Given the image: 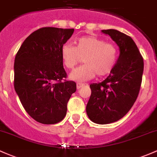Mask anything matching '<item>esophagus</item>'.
I'll return each instance as SVG.
<instances>
[{"instance_id": "esophagus-1", "label": "esophagus", "mask_w": 157, "mask_h": 157, "mask_svg": "<svg viewBox=\"0 0 157 157\" xmlns=\"http://www.w3.org/2000/svg\"><path fill=\"white\" fill-rule=\"evenodd\" d=\"M83 85H84V84L79 83V82H78V83L76 84V87H77V89H78H78L81 88V87H82Z\"/></svg>"}]
</instances>
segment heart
Segmentation results:
<instances>
[{"label":"heart","instance_id":"heart-1","mask_svg":"<svg viewBox=\"0 0 157 157\" xmlns=\"http://www.w3.org/2000/svg\"><path fill=\"white\" fill-rule=\"evenodd\" d=\"M75 46L66 43L61 48L62 63L72 70L83 58L84 65L75 69L70 78L75 82H86L96 75L104 77L113 71L118 56L117 46L95 36H83L75 41Z\"/></svg>","mask_w":157,"mask_h":157}]
</instances>
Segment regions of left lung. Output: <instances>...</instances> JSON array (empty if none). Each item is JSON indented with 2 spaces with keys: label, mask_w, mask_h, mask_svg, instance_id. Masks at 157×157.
Instances as JSON below:
<instances>
[{
  "label": "left lung",
  "mask_w": 157,
  "mask_h": 157,
  "mask_svg": "<svg viewBox=\"0 0 157 157\" xmlns=\"http://www.w3.org/2000/svg\"><path fill=\"white\" fill-rule=\"evenodd\" d=\"M120 48L113 71L105 80L90 85L91 95L86 106L94 123L108 124L121 119L136 102L141 87L144 60L130 36L117 30H102Z\"/></svg>",
  "instance_id": "obj_1"
}]
</instances>
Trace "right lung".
Wrapping results in <instances>:
<instances>
[{"label":"right lung","mask_w":157,"mask_h":157,"mask_svg":"<svg viewBox=\"0 0 157 157\" xmlns=\"http://www.w3.org/2000/svg\"><path fill=\"white\" fill-rule=\"evenodd\" d=\"M73 32L40 28L25 39L15 58V90L27 113L41 124L64 118L67 102L76 90L75 82L63 79L67 72L61 60L62 46Z\"/></svg>","instance_id":"1"}]
</instances>
